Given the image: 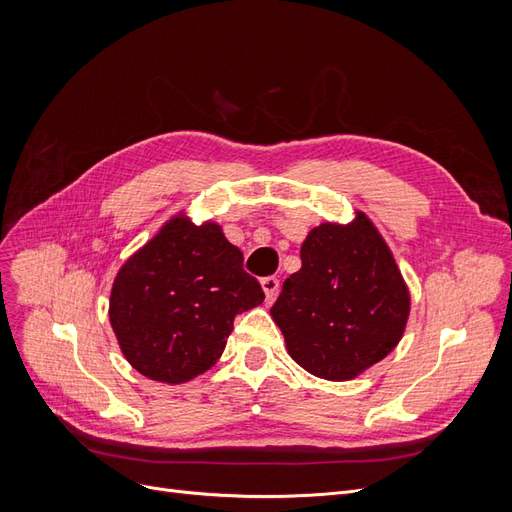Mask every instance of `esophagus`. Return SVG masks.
<instances>
[{"instance_id":"obj_1","label":"esophagus","mask_w":512,"mask_h":512,"mask_svg":"<svg viewBox=\"0 0 512 512\" xmlns=\"http://www.w3.org/2000/svg\"><path fill=\"white\" fill-rule=\"evenodd\" d=\"M260 284H262V290H265L267 301L271 303L277 297V292H280V280H277V277H273V275H269V277H262Z\"/></svg>"}]
</instances>
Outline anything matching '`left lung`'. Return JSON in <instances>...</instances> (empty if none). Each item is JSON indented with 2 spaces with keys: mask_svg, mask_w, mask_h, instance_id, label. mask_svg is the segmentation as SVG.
<instances>
[{
  "mask_svg": "<svg viewBox=\"0 0 512 512\" xmlns=\"http://www.w3.org/2000/svg\"><path fill=\"white\" fill-rule=\"evenodd\" d=\"M271 316L288 354L324 380H352L382 361L406 331L410 292L389 245L363 211L324 222L301 245V269Z\"/></svg>",
  "mask_w": 512,
  "mask_h": 512,
  "instance_id": "8db88e82",
  "label": "left lung"
}]
</instances>
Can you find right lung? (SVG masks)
<instances>
[{
	"label": "right lung",
	"instance_id": "right-lung-1",
	"mask_svg": "<svg viewBox=\"0 0 512 512\" xmlns=\"http://www.w3.org/2000/svg\"><path fill=\"white\" fill-rule=\"evenodd\" d=\"M265 301L243 254L222 232L183 211L119 269L108 318L128 363L143 376L183 384L220 359L232 320Z\"/></svg>",
	"mask_w": 512,
	"mask_h": 512
}]
</instances>
